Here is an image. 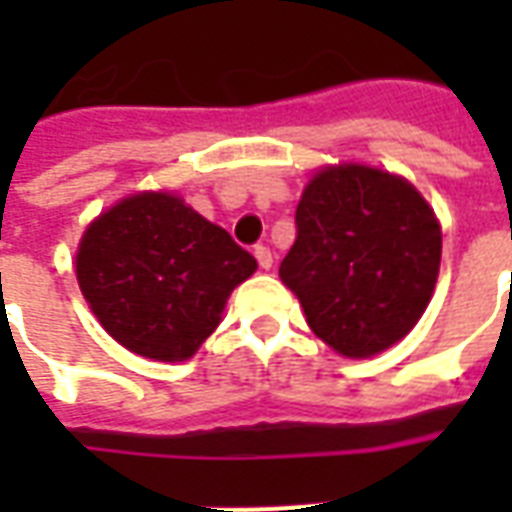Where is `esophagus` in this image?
I'll use <instances>...</instances> for the list:
<instances>
[{
  "label": "esophagus",
  "mask_w": 512,
  "mask_h": 512,
  "mask_svg": "<svg viewBox=\"0 0 512 512\" xmlns=\"http://www.w3.org/2000/svg\"><path fill=\"white\" fill-rule=\"evenodd\" d=\"M255 257H257V263H260V268H266V271L274 266V255H271V249H268V246L257 244L255 246Z\"/></svg>",
  "instance_id": "obj_1"
}]
</instances>
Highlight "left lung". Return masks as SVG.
Wrapping results in <instances>:
<instances>
[{
  "label": "left lung",
  "mask_w": 512,
  "mask_h": 512,
  "mask_svg": "<svg viewBox=\"0 0 512 512\" xmlns=\"http://www.w3.org/2000/svg\"><path fill=\"white\" fill-rule=\"evenodd\" d=\"M439 263L441 230L422 194L389 172L345 164L321 169L301 194L279 277L323 343L365 359L414 329Z\"/></svg>",
  "instance_id": "1"
}]
</instances>
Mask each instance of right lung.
Here are the masks:
<instances>
[{
  "label": "right lung",
  "instance_id": "obj_1",
  "mask_svg": "<svg viewBox=\"0 0 512 512\" xmlns=\"http://www.w3.org/2000/svg\"><path fill=\"white\" fill-rule=\"evenodd\" d=\"M257 260L172 194H134L98 216L79 244L76 277L117 343L156 362L194 356L227 296Z\"/></svg>",
  "mask_w": 512,
  "mask_h": 512
}]
</instances>
